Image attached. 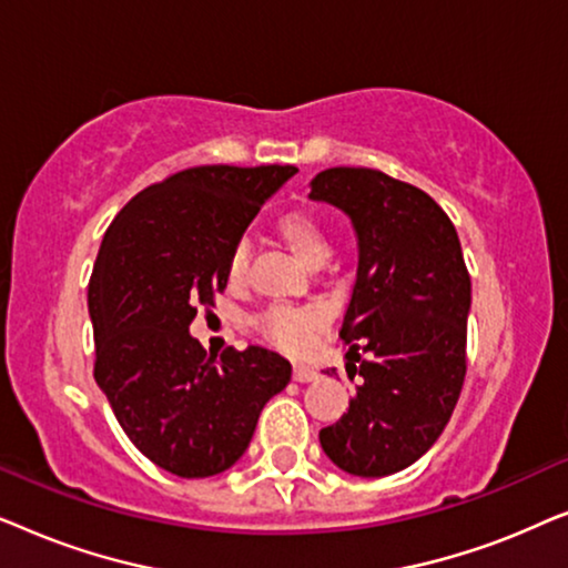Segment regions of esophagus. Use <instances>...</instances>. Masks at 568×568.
Returning a JSON list of instances; mask_svg holds the SVG:
<instances>
[{
  "instance_id": "obj_1",
  "label": "esophagus",
  "mask_w": 568,
  "mask_h": 568,
  "mask_svg": "<svg viewBox=\"0 0 568 568\" xmlns=\"http://www.w3.org/2000/svg\"><path fill=\"white\" fill-rule=\"evenodd\" d=\"M294 379L297 383H313V379H317V369L310 367V364H294Z\"/></svg>"
}]
</instances>
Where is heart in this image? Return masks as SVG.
Returning <instances> with one entry per match:
<instances>
[{"label":"heart","instance_id":"heart-1","mask_svg":"<svg viewBox=\"0 0 568 568\" xmlns=\"http://www.w3.org/2000/svg\"><path fill=\"white\" fill-rule=\"evenodd\" d=\"M276 230L290 245V251L307 266H321L328 261L331 237L317 216L310 212H290L278 220ZM247 261H251V245H247V240H237L227 255L230 284L243 282ZM325 321H328V313L321 305H274L255 317V328L268 344L282 348V352L297 354L323 328Z\"/></svg>","mask_w":568,"mask_h":568}]
</instances>
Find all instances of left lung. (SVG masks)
Here are the masks:
<instances>
[{
	"instance_id": "left-lung-1",
	"label": "left lung",
	"mask_w": 568,
	"mask_h": 568,
	"mask_svg": "<svg viewBox=\"0 0 568 568\" xmlns=\"http://www.w3.org/2000/svg\"><path fill=\"white\" fill-rule=\"evenodd\" d=\"M310 185V199L356 230L359 268L338 336L348 354H373L346 364L356 393L321 445L341 470L383 478L437 442L460 398L470 274L455 224L416 185L372 168H328Z\"/></svg>"
}]
</instances>
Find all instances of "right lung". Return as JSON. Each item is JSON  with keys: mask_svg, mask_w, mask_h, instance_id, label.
Masks as SVG:
<instances>
[{"mask_svg": "<svg viewBox=\"0 0 568 568\" xmlns=\"http://www.w3.org/2000/svg\"><path fill=\"white\" fill-rule=\"evenodd\" d=\"M292 165H201L152 183L115 214L90 276L95 383L144 457L181 478L235 465L292 364L263 346L220 359L189 333L227 286L230 247Z\"/></svg>", "mask_w": 568, "mask_h": 568, "instance_id": "1", "label": "right lung"}]
</instances>
